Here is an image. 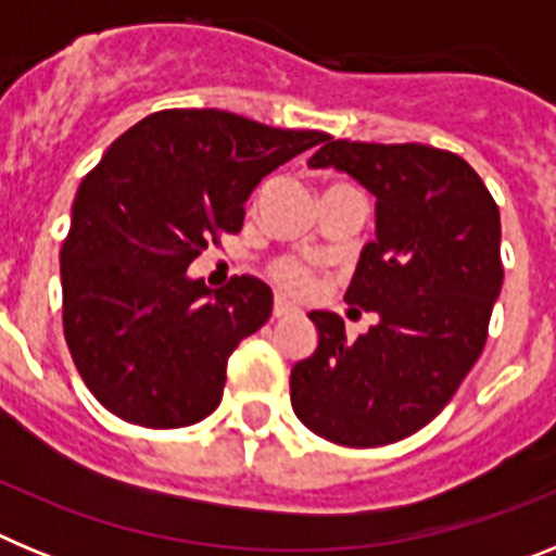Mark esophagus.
Segmentation results:
<instances>
[{
  "label": "esophagus",
  "mask_w": 556,
  "mask_h": 556,
  "mask_svg": "<svg viewBox=\"0 0 556 556\" xmlns=\"http://www.w3.org/2000/svg\"><path fill=\"white\" fill-rule=\"evenodd\" d=\"M294 314V306L289 301H283V298H275V306H273V317H278V320H283V317H292Z\"/></svg>",
  "instance_id": "obj_1"
}]
</instances>
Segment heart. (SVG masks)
<instances>
[{"label":"heart","mask_w":556,"mask_h":556,"mask_svg":"<svg viewBox=\"0 0 556 556\" xmlns=\"http://www.w3.org/2000/svg\"><path fill=\"white\" fill-rule=\"evenodd\" d=\"M273 278L281 283L289 292H306L308 283H312V275L303 264L292 262V258H281V262L273 267Z\"/></svg>","instance_id":"1"}]
</instances>
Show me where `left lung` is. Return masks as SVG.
Listing matches in <instances>:
<instances>
[{"label":"left lung","instance_id":"8db88e82","mask_svg":"<svg viewBox=\"0 0 556 556\" xmlns=\"http://www.w3.org/2000/svg\"><path fill=\"white\" fill-rule=\"evenodd\" d=\"M308 166L376 198V239L345 301L378 323L348 342L342 317L308 314L320 342L292 367V409L331 443H397L443 412L484 348L504 283L498 205L468 161L437 147L326 139Z\"/></svg>","mask_w":556,"mask_h":556}]
</instances>
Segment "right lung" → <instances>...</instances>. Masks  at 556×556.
<instances>
[{"instance_id": "obj_1", "label": "right lung", "mask_w": 556, "mask_h": 556, "mask_svg": "<svg viewBox=\"0 0 556 556\" xmlns=\"http://www.w3.org/2000/svg\"><path fill=\"white\" fill-rule=\"evenodd\" d=\"M217 108L150 113L88 172L61 248L63 333L94 397L127 424L180 429L217 409L228 358L273 314L253 275L208 289L186 269L236 233L253 189L320 144Z\"/></svg>"}]
</instances>
